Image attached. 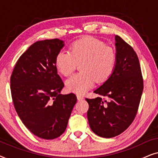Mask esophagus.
I'll list each match as a JSON object with an SVG mask.
<instances>
[{
	"instance_id": "obj_1",
	"label": "esophagus",
	"mask_w": 158,
	"mask_h": 158,
	"mask_svg": "<svg viewBox=\"0 0 158 158\" xmlns=\"http://www.w3.org/2000/svg\"><path fill=\"white\" fill-rule=\"evenodd\" d=\"M77 100H78V101H81V100H83L84 97L83 96H81V95L77 94Z\"/></svg>"
}]
</instances>
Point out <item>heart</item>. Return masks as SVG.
I'll use <instances>...</instances> for the list:
<instances>
[{"label": "heart", "instance_id": "1", "mask_svg": "<svg viewBox=\"0 0 158 158\" xmlns=\"http://www.w3.org/2000/svg\"><path fill=\"white\" fill-rule=\"evenodd\" d=\"M55 67L64 76H69L80 63L81 72L66 81L68 90L85 94L95 83L109 78L116 64V53L112 47L94 37H86L73 42L69 52L61 50L55 57Z\"/></svg>", "mask_w": 158, "mask_h": 158}]
</instances>
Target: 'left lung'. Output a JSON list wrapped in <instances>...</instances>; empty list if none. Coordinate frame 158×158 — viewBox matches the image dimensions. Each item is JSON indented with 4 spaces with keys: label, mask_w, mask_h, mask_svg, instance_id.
Segmentation results:
<instances>
[{
    "label": "left lung",
    "mask_w": 158,
    "mask_h": 158,
    "mask_svg": "<svg viewBox=\"0 0 158 158\" xmlns=\"http://www.w3.org/2000/svg\"><path fill=\"white\" fill-rule=\"evenodd\" d=\"M116 64L109 78L94 90L100 97L85 100L91 130L99 137L111 138L124 131L135 119L143 79L139 59L132 47L115 36ZM106 98L103 99L102 97Z\"/></svg>",
    "instance_id": "1"
}]
</instances>
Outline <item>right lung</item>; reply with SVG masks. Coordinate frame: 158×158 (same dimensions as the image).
I'll return each instance as SVG.
<instances>
[{"label":"right lung","mask_w":158,"mask_h":158,"mask_svg":"<svg viewBox=\"0 0 158 158\" xmlns=\"http://www.w3.org/2000/svg\"><path fill=\"white\" fill-rule=\"evenodd\" d=\"M64 46L58 39L36 42L19 57L10 76L15 109L26 127L42 139L63 134L77 101L74 94H60L64 83L55 61Z\"/></svg>","instance_id":"1"}]
</instances>
